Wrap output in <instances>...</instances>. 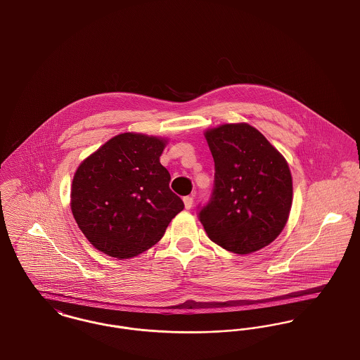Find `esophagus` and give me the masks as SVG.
Masks as SVG:
<instances>
[{"label": "esophagus", "instance_id": "34e87169", "mask_svg": "<svg viewBox=\"0 0 360 360\" xmlns=\"http://www.w3.org/2000/svg\"><path fill=\"white\" fill-rule=\"evenodd\" d=\"M184 204H185L186 210H191L193 207V197H189V195L184 197Z\"/></svg>", "mask_w": 360, "mask_h": 360}]
</instances>
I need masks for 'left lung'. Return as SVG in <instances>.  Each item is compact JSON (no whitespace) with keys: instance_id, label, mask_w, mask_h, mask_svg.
<instances>
[{"instance_id":"obj_1","label":"left lung","mask_w":360,"mask_h":360,"mask_svg":"<svg viewBox=\"0 0 360 360\" xmlns=\"http://www.w3.org/2000/svg\"><path fill=\"white\" fill-rule=\"evenodd\" d=\"M215 162V184L198 218L221 248L247 255L271 244L283 230L293 200L285 158L248 123L205 133Z\"/></svg>"}]
</instances>
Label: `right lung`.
Wrapping results in <instances>:
<instances>
[{
    "label": "right lung",
    "mask_w": 360,
    "mask_h": 360,
    "mask_svg": "<svg viewBox=\"0 0 360 360\" xmlns=\"http://www.w3.org/2000/svg\"><path fill=\"white\" fill-rule=\"evenodd\" d=\"M167 139L123 133L86 158L72 179L71 211L90 244L130 259L153 247L184 210L160 165Z\"/></svg>",
    "instance_id": "1"
}]
</instances>
